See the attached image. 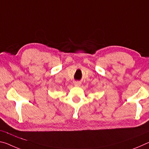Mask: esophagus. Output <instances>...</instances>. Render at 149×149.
<instances>
[{"label":"esophagus","mask_w":149,"mask_h":149,"mask_svg":"<svg viewBox=\"0 0 149 149\" xmlns=\"http://www.w3.org/2000/svg\"><path fill=\"white\" fill-rule=\"evenodd\" d=\"M81 83L80 81H75V82L74 83L75 85H76V86H79V85H81Z\"/></svg>","instance_id":"obj_1"}]
</instances>
